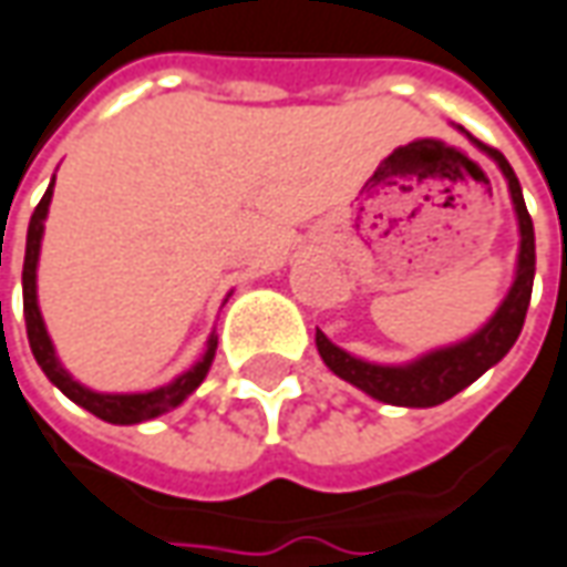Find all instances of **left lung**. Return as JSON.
<instances>
[{
    "label": "left lung",
    "instance_id": "1",
    "mask_svg": "<svg viewBox=\"0 0 567 567\" xmlns=\"http://www.w3.org/2000/svg\"><path fill=\"white\" fill-rule=\"evenodd\" d=\"M462 133L468 136L477 150L487 152L489 158L499 165L505 184H508V193H512V205H515V215H518V234H522L515 280H512V290L505 292L503 306L496 309V315L477 333H471L468 340H462V343L434 349V352H427V355H421V359L409 364H374L364 362V359H355L346 349L330 343L328 337L318 330L315 343H318V352H321V359H324L330 371L337 378H343L346 383L364 390L368 396L386 402V405L431 409V405H440V402H446L455 393H462L484 371H489L496 362H503L505 352L515 346L518 333H522L524 315H527V306H530L537 252H534V221H530L527 205H524L522 184H518L512 165L505 162L503 152L481 143V140H474L468 131Z\"/></svg>",
    "mask_w": 567,
    "mask_h": 567
}]
</instances>
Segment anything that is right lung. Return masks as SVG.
Listing matches in <instances>:
<instances>
[{"instance_id":"add662e5","label":"right lung","mask_w":567,"mask_h":567,"mask_svg":"<svg viewBox=\"0 0 567 567\" xmlns=\"http://www.w3.org/2000/svg\"><path fill=\"white\" fill-rule=\"evenodd\" d=\"M52 184L45 189L40 205L33 208L30 227H27V252L21 284H24V321L30 352H33L37 364L43 368L45 378L55 383L64 396L71 399V402H78L80 409H86V412H93L102 421H109V424H140V421L165 415L168 409H177L205 381V374L212 368V359H215V349H218V337L215 333L208 337L205 355L189 371H184L181 378H174V381L158 386V390H150V393H96V390H90V386L74 381L62 368V362H59L55 346H52L49 333H45L40 306H37V261H40V243H43V221L45 215H49V203H52Z\"/></svg>"}]
</instances>
